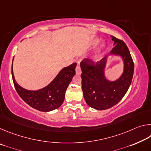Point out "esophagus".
<instances>
[{
  "mask_svg": "<svg viewBox=\"0 0 151 151\" xmlns=\"http://www.w3.org/2000/svg\"><path fill=\"white\" fill-rule=\"evenodd\" d=\"M75 70H76V75H80L82 73L81 68V66L79 65H77V66H76V69H75Z\"/></svg>",
  "mask_w": 151,
  "mask_h": 151,
  "instance_id": "34e87169",
  "label": "esophagus"
}]
</instances>
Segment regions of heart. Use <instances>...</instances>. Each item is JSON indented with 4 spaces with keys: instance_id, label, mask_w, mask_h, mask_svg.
Wrapping results in <instances>:
<instances>
[{
    "instance_id": "obj_1",
    "label": "heart",
    "mask_w": 151,
    "mask_h": 151,
    "mask_svg": "<svg viewBox=\"0 0 151 151\" xmlns=\"http://www.w3.org/2000/svg\"><path fill=\"white\" fill-rule=\"evenodd\" d=\"M99 55V52H96L93 55V58H97Z\"/></svg>"
}]
</instances>
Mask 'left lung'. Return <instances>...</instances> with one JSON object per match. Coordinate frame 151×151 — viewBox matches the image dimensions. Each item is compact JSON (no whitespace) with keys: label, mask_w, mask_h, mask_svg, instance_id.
<instances>
[{"label":"left lung","mask_w":151,"mask_h":151,"mask_svg":"<svg viewBox=\"0 0 151 151\" xmlns=\"http://www.w3.org/2000/svg\"><path fill=\"white\" fill-rule=\"evenodd\" d=\"M115 46L112 54L123 58L124 73L118 80L110 82L104 76L106 58L95 61L85 58L81 61L82 89L88 105L96 110H106L116 104L123 98L131 85L134 73V62L123 40L112 36Z\"/></svg>","instance_id":"obj_1"}]
</instances>
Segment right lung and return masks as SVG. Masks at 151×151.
I'll return each instance as SVG.
<instances>
[{"label":"right lung","mask_w":151,"mask_h":151,"mask_svg":"<svg viewBox=\"0 0 151 151\" xmlns=\"http://www.w3.org/2000/svg\"><path fill=\"white\" fill-rule=\"evenodd\" d=\"M76 66L75 63L64 68L48 86L39 91H31L22 88L15 82L12 64L14 88L20 98L32 108L42 112L55 110L63 103L66 88L75 75Z\"/></svg>","instance_id":"right-lung-1"}]
</instances>
